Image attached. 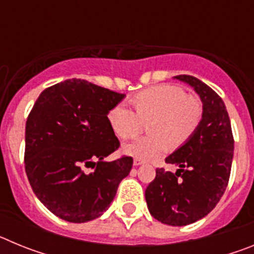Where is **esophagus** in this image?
Returning <instances> with one entry per match:
<instances>
[{"label": "esophagus", "mask_w": 254, "mask_h": 254, "mask_svg": "<svg viewBox=\"0 0 254 254\" xmlns=\"http://www.w3.org/2000/svg\"><path fill=\"white\" fill-rule=\"evenodd\" d=\"M141 164H143V160H141V159H134L133 160V165H136V167H138Z\"/></svg>", "instance_id": "34e87169"}]
</instances>
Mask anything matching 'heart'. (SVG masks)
<instances>
[{
	"mask_svg": "<svg viewBox=\"0 0 254 254\" xmlns=\"http://www.w3.org/2000/svg\"><path fill=\"white\" fill-rule=\"evenodd\" d=\"M133 104L137 114L121 103L112 108L108 121L114 133L127 140L140 133L141 119L151 120L150 136L123 147L126 154L141 160L156 158L167 150L169 143L172 147L182 146L193 136L202 116L199 103L173 85H159L141 91L133 98Z\"/></svg>",
	"mask_w": 254,
	"mask_h": 254,
	"instance_id": "obj_1",
	"label": "heart"
}]
</instances>
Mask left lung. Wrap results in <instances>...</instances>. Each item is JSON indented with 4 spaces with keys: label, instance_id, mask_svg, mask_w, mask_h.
Returning <instances> with one entry per match:
<instances>
[{
    "label": "left lung",
    "instance_id": "1",
    "mask_svg": "<svg viewBox=\"0 0 254 254\" xmlns=\"http://www.w3.org/2000/svg\"><path fill=\"white\" fill-rule=\"evenodd\" d=\"M174 78L198 94L202 120L193 136L165 159V163L178 167L177 172L158 168L145 198L155 219L167 225L185 226L210 214L223 197L232 170L234 138L223 99L193 76Z\"/></svg>",
    "mask_w": 254,
    "mask_h": 254
}]
</instances>
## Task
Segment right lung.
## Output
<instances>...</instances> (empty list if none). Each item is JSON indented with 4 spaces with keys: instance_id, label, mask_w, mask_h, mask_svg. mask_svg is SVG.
<instances>
[{
    "instance_id": "right-lung-1",
    "label": "right lung",
    "mask_w": 254,
    "mask_h": 254,
    "mask_svg": "<svg viewBox=\"0 0 254 254\" xmlns=\"http://www.w3.org/2000/svg\"><path fill=\"white\" fill-rule=\"evenodd\" d=\"M125 96L71 78L42 91L31 109L26 176L40 202L60 219L78 224L102 216L131 172V156L104 160L120 147L108 114ZM90 163L96 169L86 173Z\"/></svg>"
}]
</instances>
